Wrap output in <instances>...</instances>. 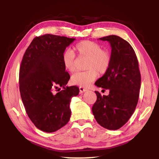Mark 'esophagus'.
<instances>
[{
    "label": "esophagus",
    "mask_w": 159,
    "mask_h": 159,
    "mask_svg": "<svg viewBox=\"0 0 159 159\" xmlns=\"http://www.w3.org/2000/svg\"><path fill=\"white\" fill-rule=\"evenodd\" d=\"M79 90H80V93H84V92H85V91L88 90L87 89H85V88L81 87V86H80V87H79Z\"/></svg>",
    "instance_id": "1"
}]
</instances>
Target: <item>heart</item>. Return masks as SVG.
<instances>
[{
    "label": "heart",
    "mask_w": 159,
    "mask_h": 159,
    "mask_svg": "<svg viewBox=\"0 0 159 159\" xmlns=\"http://www.w3.org/2000/svg\"><path fill=\"white\" fill-rule=\"evenodd\" d=\"M75 50L80 56L88 57L86 69L84 71H78L72 75L71 81L74 85L81 87H89L99 74H104L111 64V54L97 43L90 41H83L76 45ZM63 66L66 71L74 72L76 69V55L71 49H66L61 55Z\"/></svg>",
    "instance_id": "heart-1"
}]
</instances>
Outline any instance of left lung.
<instances>
[{"label":"left lung","instance_id":"8db88e82","mask_svg":"<svg viewBox=\"0 0 159 159\" xmlns=\"http://www.w3.org/2000/svg\"><path fill=\"white\" fill-rule=\"evenodd\" d=\"M108 41L111 48L109 69L95 85L109 89L108 95L95 91L97 101L93 114L99 125L108 130H118L128 122L138 102L141 75L133 47L122 38L110 35L99 39Z\"/></svg>","mask_w":159,"mask_h":159}]
</instances>
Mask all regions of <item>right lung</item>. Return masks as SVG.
I'll list each match as a JSON object with an SVG mask.
<instances>
[{
  "instance_id": "obj_1",
  "label": "right lung",
  "mask_w": 159,
  "mask_h": 159,
  "mask_svg": "<svg viewBox=\"0 0 159 159\" xmlns=\"http://www.w3.org/2000/svg\"><path fill=\"white\" fill-rule=\"evenodd\" d=\"M74 41L52 34L36 37L21 60L19 79L21 100L32 123L46 133L57 131L69 122L70 102L79 93L77 86L65 87L70 76L61 61L63 52ZM60 87L63 90L56 93Z\"/></svg>"
}]
</instances>
